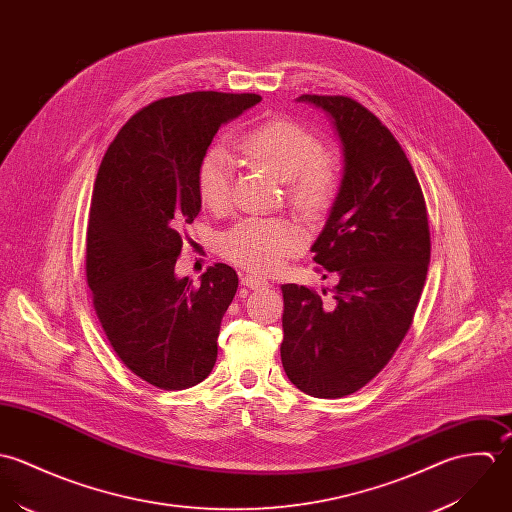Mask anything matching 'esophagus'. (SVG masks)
Returning <instances> with one entry per match:
<instances>
[{"label": "esophagus", "mask_w": 512, "mask_h": 512, "mask_svg": "<svg viewBox=\"0 0 512 512\" xmlns=\"http://www.w3.org/2000/svg\"><path fill=\"white\" fill-rule=\"evenodd\" d=\"M241 285L247 289H265L269 285V281L263 277H257V275H243Z\"/></svg>", "instance_id": "34e87169"}]
</instances>
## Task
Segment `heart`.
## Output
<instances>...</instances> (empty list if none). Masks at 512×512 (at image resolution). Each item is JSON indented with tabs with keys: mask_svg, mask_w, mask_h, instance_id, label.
Listing matches in <instances>:
<instances>
[{
	"mask_svg": "<svg viewBox=\"0 0 512 512\" xmlns=\"http://www.w3.org/2000/svg\"><path fill=\"white\" fill-rule=\"evenodd\" d=\"M239 152L259 170L287 182V198L303 217L320 219L332 204L338 184L334 154L320 150L307 128L277 118L267 120L237 142ZM200 202L221 211L229 202L231 164L221 148L209 150L198 166ZM305 243L303 231L287 219H245L221 237V253L255 273L275 271Z\"/></svg>",
	"mask_w": 512,
	"mask_h": 512,
	"instance_id": "heart-1",
	"label": "heart"
}]
</instances>
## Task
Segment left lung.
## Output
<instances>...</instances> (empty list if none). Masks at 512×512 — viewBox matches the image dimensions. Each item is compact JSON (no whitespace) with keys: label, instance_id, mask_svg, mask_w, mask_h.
Listing matches in <instances>:
<instances>
[{"label":"left lung","instance_id":"8db88e82","mask_svg":"<svg viewBox=\"0 0 512 512\" xmlns=\"http://www.w3.org/2000/svg\"><path fill=\"white\" fill-rule=\"evenodd\" d=\"M297 103L326 116L342 150L338 194L310 247L338 285L328 299L326 289L281 287V360L301 392L342 398L390 362L409 330L431 255L427 211L402 146L370 110L348 97Z\"/></svg>","mask_w":512,"mask_h":512}]
</instances>
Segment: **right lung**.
Instances as JSON below:
<instances>
[{
	"mask_svg": "<svg viewBox=\"0 0 512 512\" xmlns=\"http://www.w3.org/2000/svg\"><path fill=\"white\" fill-rule=\"evenodd\" d=\"M259 95L200 91L160 99L116 134L99 168L87 229V281L118 358L162 390H186L217 360L237 273L217 263L194 287L176 275L182 227L202 209L198 166L215 132Z\"/></svg>",
	"mask_w": 512,
	"mask_h": 512,
	"instance_id": "obj_1",
	"label": "right lung"
}]
</instances>
